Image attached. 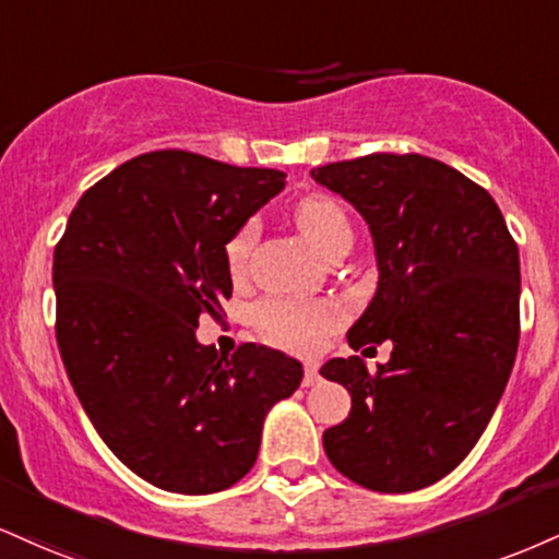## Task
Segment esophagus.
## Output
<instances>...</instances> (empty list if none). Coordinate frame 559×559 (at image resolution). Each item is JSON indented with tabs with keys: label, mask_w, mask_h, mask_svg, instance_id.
<instances>
[{
	"label": "esophagus",
	"mask_w": 559,
	"mask_h": 559,
	"mask_svg": "<svg viewBox=\"0 0 559 559\" xmlns=\"http://www.w3.org/2000/svg\"><path fill=\"white\" fill-rule=\"evenodd\" d=\"M320 382V372H318V367L314 365H307L305 367V378H301V385L305 388H312V385H318Z\"/></svg>",
	"instance_id": "34e87169"
}]
</instances>
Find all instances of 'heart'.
<instances>
[{"instance_id":"heart-1","label":"heart","mask_w":559,"mask_h":559,"mask_svg":"<svg viewBox=\"0 0 559 559\" xmlns=\"http://www.w3.org/2000/svg\"><path fill=\"white\" fill-rule=\"evenodd\" d=\"M301 237L320 254H328L338 241L352 239L344 207L331 198H305L294 211ZM258 239V221H245L231 234L224 247L226 267L234 278H241L250 265V254ZM258 328L275 344L294 352H314L322 335L344 322V309L333 301H297V299H267L254 312Z\"/></svg>"}]
</instances>
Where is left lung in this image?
Listing matches in <instances>:
<instances>
[{"label":"left lung","instance_id":"8db88e82","mask_svg":"<svg viewBox=\"0 0 559 559\" xmlns=\"http://www.w3.org/2000/svg\"><path fill=\"white\" fill-rule=\"evenodd\" d=\"M367 221L378 292L348 346L390 341L369 372L359 356L320 374L352 393L322 445L374 492H414L472 453L508 385L521 335V260L484 187L419 153H372L312 169ZM374 348V346H369Z\"/></svg>","mask_w":559,"mask_h":559}]
</instances>
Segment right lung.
Masks as SVG:
<instances>
[{"label":"right lung","mask_w":559,"mask_h":559,"mask_svg":"<svg viewBox=\"0 0 559 559\" xmlns=\"http://www.w3.org/2000/svg\"><path fill=\"white\" fill-rule=\"evenodd\" d=\"M187 151L127 160L78 200L53 250L57 344L100 440L140 479L179 495L237 484L258 461L262 421L301 365L194 338L231 297L228 237L286 185Z\"/></svg>","instance_id":"obj_1"}]
</instances>
